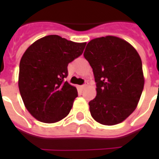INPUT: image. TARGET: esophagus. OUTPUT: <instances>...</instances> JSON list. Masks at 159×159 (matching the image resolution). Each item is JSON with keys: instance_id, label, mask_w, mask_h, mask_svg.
Instances as JSON below:
<instances>
[{"instance_id": "1", "label": "esophagus", "mask_w": 159, "mask_h": 159, "mask_svg": "<svg viewBox=\"0 0 159 159\" xmlns=\"http://www.w3.org/2000/svg\"><path fill=\"white\" fill-rule=\"evenodd\" d=\"M87 84H84V85H82V86H81V88H82V89H84L85 87H87Z\"/></svg>"}]
</instances>
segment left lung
Instances as JSON below:
<instances>
[{"label": "left lung", "instance_id": "obj_1", "mask_svg": "<svg viewBox=\"0 0 159 159\" xmlns=\"http://www.w3.org/2000/svg\"><path fill=\"white\" fill-rule=\"evenodd\" d=\"M83 55L97 82V96L89 102L92 118L104 125L123 122L138 106L144 86L140 56L127 41L111 35L92 39Z\"/></svg>", "mask_w": 159, "mask_h": 159}]
</instances>
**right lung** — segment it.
<instances>
[{"label":"right lung","instance_id":"1","mask_svg":"<svg viewBox=\"0 0 159 159\" xmlns=\"http://www.w3.org/2000/svg\"><path fill=\"white\" fill-rule=\"evenodd\" d=\"M87 43L48 35L33 43L20 62L18 86L27 111L43 123H56L69 114L77 88L64 78L67 65L79 57Z\"/></svg>","mask_w":159,"mask_h":159}]
</instances>
